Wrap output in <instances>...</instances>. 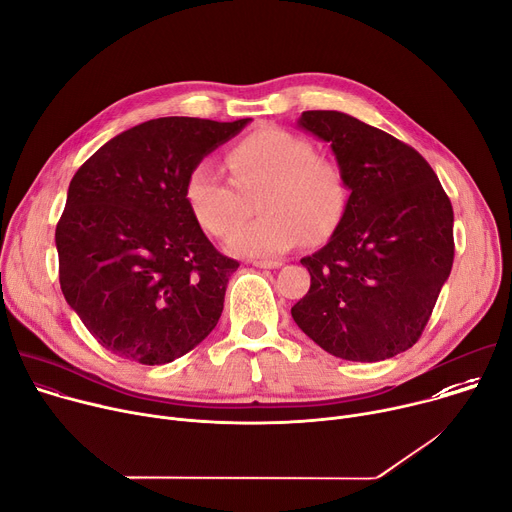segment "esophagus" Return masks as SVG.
I'll use <instances>...</instances> for the list:
<instances>
[{
  "instance_id": "obj_1",
  "label": "esophagus",
  "mask_w": 512,
  "mask_h": 512,
  "mask_svg": "<svg viewBox=\"0 0 512 512\" xmlns=\"http://www.w3.org/2000/svg\"><path fill=\"white\" fill-rule=\"evenodd\" d=\"M252 264H254L256 268H278V266H282L280 260H254Z\"/></svg>"
}]
</instances>
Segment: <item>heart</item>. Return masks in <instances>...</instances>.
<instances>
[{
    "mask_svg": "<svg viewBox=\"0 0 512 512\" xmlns=\"http://www.w3.org/2000/svg\"><path fill=\"white\" fill-rule=\"evenodd\" d=\"M232 181L209 162L191 168L185 201L203 232L230 236L249 214L251 199L263 213L241 226L227 250L238 256H276L295 248L327 242L342 225L350 185L344 168L293 132L260 128L238 140L225 154Z\"/></svg>",
    "mask_w": 512,
    "mask_h": 512,
    "instance_id": "obj_1",
    "label": "heart"
}]
</instances>
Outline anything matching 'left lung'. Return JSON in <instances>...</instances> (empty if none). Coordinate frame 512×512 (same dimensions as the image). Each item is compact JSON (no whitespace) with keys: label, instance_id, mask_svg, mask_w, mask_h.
<instances>
[{"label":"left lung","instance_id":"left-lung-1","mask_svg":"<svg viewBox=\"0 0 512 512\" xmlns=\"http://www.w3.org/2000/svg\"><path fill=\"white\" fill-rule=\"evenodd\" d=\"M299 128L331 144L350 185L342 225L301 260L307 295L291 309L317 346L380 362L417 344L453 264V209L409 144L342 111H303Z\"/></svg>","mask_w":512,"mask_h":512}]
</instances>
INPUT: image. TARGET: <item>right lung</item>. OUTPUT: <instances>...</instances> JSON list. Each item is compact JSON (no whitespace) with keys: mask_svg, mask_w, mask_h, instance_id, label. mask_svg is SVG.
<instances>
[{"mask_svg":"<svg viewBox=\"0 0 512 512\" xmlns=\"http://www.w3.org/2000/svg\"><path fill=\"white\" fill-rule=\"evenodd\" d=\"M248 122L150 120L111 138L75 173L54 234L59 280L105 350L160 366L217 325L240 262L207 240L185 183L203 156Z\"/></svg>","mask_w":512,"mask_h":512,"instance_id":"add662e5","label":"right lung"}]
</instances>
